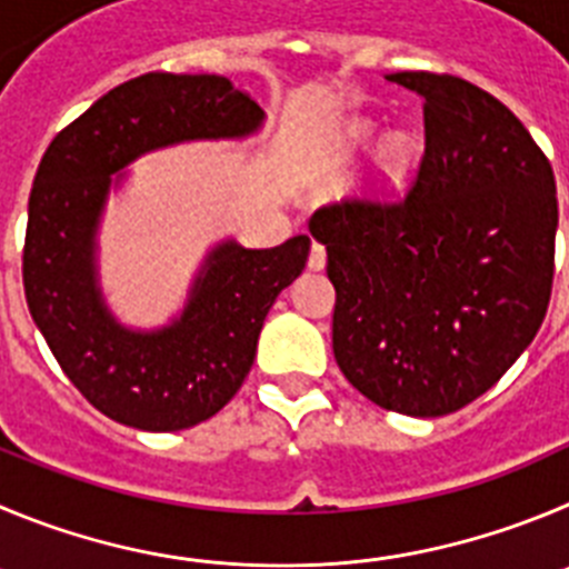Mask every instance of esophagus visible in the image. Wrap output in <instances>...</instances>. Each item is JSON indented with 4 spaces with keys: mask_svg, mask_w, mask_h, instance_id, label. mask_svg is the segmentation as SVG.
<instances>
[{
    "mask_svg": "<svg viewBox=\"0 0 569 569\" xmlns=\"http://www.w3.org/2000/svg\"><path fill=\"white\" fill-rule=\"evenodd\" d=\"M309 269H315V272H320V269H326V247L322 243H311V252H309Z\"/></svg>",
    "mask_w": 569,
    "mask_h": 569,
    "instance_id": "34e87169",
    "label": "esophagus"
}]
</instances>
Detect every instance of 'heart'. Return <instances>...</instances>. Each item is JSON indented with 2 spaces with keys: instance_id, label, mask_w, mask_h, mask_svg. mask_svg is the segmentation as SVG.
Wrapping results in <instances>:
<instances>
[{
  "instance_id": "heart-1",
  "label": "heart",
  "mask_w": 569,
  "mask_h": 569,
  "mask_svg": "<svg viewBox=\"0 0 569 569\" xmlns=\"http://www.w3.org/2000/svg\"><path fill=\"white\" fill-rule=\"evenodd\" d=\"M376 140L373 126H357L353 129V146H370ZM412 142L407 137H390L385 142V151H381V162L390 173H405L412 162Z\"/></svg>"
}]
</instances>
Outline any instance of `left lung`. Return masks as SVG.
<instances>
[{"label":"left lung","instance_id":"obj_1","mask_svg":"<svg viewBox=\"0 0 569 569\" xmlns=\"http://www.w3.org/2000/svg\"><path fill=\"white\" fill-rule=\"evenodd\" d=\"M405 199L320 207L309 230L337 289L333 357L373 405L438 418L491 390L533 342L553 289L556 177L506 103L435 72Z\"/></svg>","mask_w":569,"mask_h":569}]
</instances>
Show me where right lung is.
<instances>
[{"instance_id":"1","label":"right lung","mask_w":569,"mask_h":569,"mask_svg":"<svg viewBox=\"0 0 569 569\" xmlns=\"http://www.w3.org/2000/svg\"><path fill=\"white\" fill-rule=\"evenodd\" d=\"M263 109L224 76L148 72L58 131L41 157L21 254L33 322L67 379L111 421L177 432L241 390L272 302L302 272L311 238L272 249L221 241L207 252L182 315L157 331L114 320L98 286L94 236L114 177L137 157L190 140H238Z\"/></svg>"}]
</instances>
